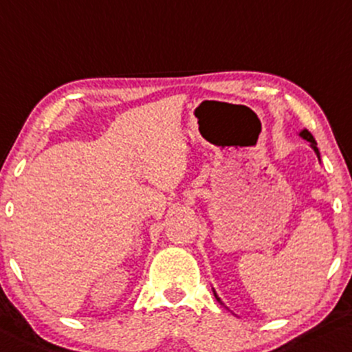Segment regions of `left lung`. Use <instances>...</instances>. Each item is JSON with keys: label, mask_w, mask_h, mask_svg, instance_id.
Returning <instances> with one entry per match:
<instances>
[{"label": "left lung", "mask_w": 352, "mask_h": 352, "mask_svg": "<svg viewBox=\"0 0 352 352\" xmlns=\"http://www.w3.org/2000/svg\"><path fill=\"white\" fill-rule=\"evenodd\" d=\"M299 136L304 138V140H306V141H309V143H311V148L314 149V153H316V155H318V157H319V149H318V146H316L318 143H316V140L313 138V134H311L309 131H307V129H302V131L299 133ZM214 296H216V299H218V301L221 302V299L218 298V294L214 293Z\"/></svg>", "instance_id": "1"}]
</instances>
